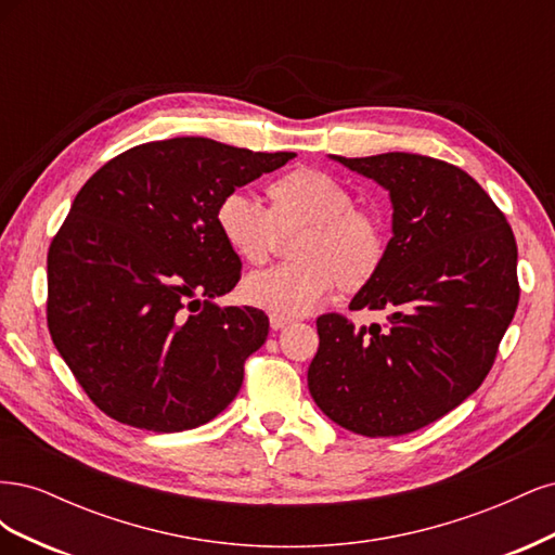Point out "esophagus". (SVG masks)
Listing matches in <instances>:
<instances>
[{"label": "esophagus", "instance_id": "esophagus-1", "mask_svg": "<svg viewBox=\"0 0 555 555\" xmlns=\"http://www.w3.org/2000/svg\"><path fill=\"white\" fill-rule=\"evenodd\" d=\"M292 324V319L289 317H282V314H271V326L275 328V331H280V328H284V326H289Z\"/></svg>", "mask_w": 555, "mask_h": 555}]
</instances>
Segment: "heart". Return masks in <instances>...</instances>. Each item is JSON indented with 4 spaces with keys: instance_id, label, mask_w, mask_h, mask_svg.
<instances>
[{
    "instance_id": "obj_1",
    "label": "heart",
    "mask_w": 555,
    "mask_h": 555,
    "mask_svg": "<svg viewBox=\"0 0 555 555\" xmlns=\"http://www.w3.org/2000/svg\"><path fill=\"white\" fill-rule=\"evenodd\" d=\"M271 208L247 192H229L215 208V227L233 257L263 263L278 243V231H300L296 261L245 278L249 306L282 317L312 310L335 287L345 294L371 284L389 255V229L375 210L359 208L343 180L300 166L268 184Z\"/></svg>"
}]
</instances>
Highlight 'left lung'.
<instances>
[{"instance_id": "obj_1", "label": "left lung", "mask_w": 555, "mask_h": 555, "mask_svg": "<svg viewBox=\"0 0 555 555\" xmlns=\"http://www.w3.org/2000/svg\"><path fill=\"white\" fill-rule=\"evenodd\" d=\"M335 159L391 194L389 255L349 304L389 314L384 326L317 317L308 386L338 426L398 438L438 422L489 375L520 296L516 238L459 166L410 153Z\"/></svg>"}]
</instances>
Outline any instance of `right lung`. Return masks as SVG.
Listing matches in <instances>:
<instances>
[{
	"instance_id": "add662e5",
	"label": "right lung",
	"mask_w": 555,
	"mask_h": 555,
	"mask_svg": "<svg viewBox=\"0 0 555 555\" xmlns=\"http://www.w3.org/2000/svg\"><path fill=\"white\" fill-rule=\"evenodd\" d=\"M292 157L180 137L129 147L82 184L48 249L46 317L82 391L115 422L190 430L236 398L268 317L212 304L243 266L215 208Z\"/></svg>"
}]
</instances>
